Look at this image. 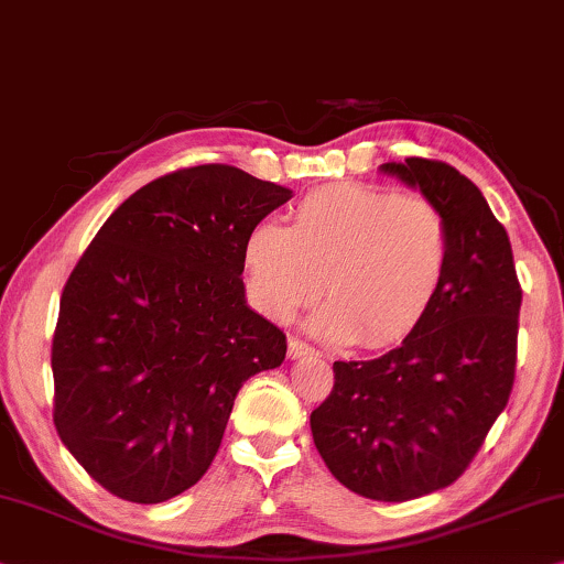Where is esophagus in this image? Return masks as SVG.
I'll return each mask as SVG.
<instances>
[{"label":"esophagus","mask_w":564,"mask_h":564,"mask_svg":"<svg viewBox=\"0 0 564 564\" xmlns=\"http://www.w3.org/2000/svg\"><path fill=\"white\" fill-rule=\"evenodd\" d=\"M310 354H313V348H310L305 340H300V338L288 340V356L290 358H302V356H310Z\"/></svg>","instance_id":"esophagus-1"}]
</instances>
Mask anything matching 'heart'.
I'll use <instances>...</instances> for the list:
<instances>
[{"instance_id": "b5f03b06", "label": "heart", "mask_w": 564, "mask_h": 564, "mask_svg": "<svg viewBox=\"0 0 564 564\" xmlns=\"http://www.w3.org/2000/svg\"><path fill=\"white\" fill-rule=\"evenodd\" d=\"M451 254L445 214L420 195L338 183L302 198L290 226L262 221L241 259L249 295L272 321H290L323 292L317 336L383 348L420 328L443 290Z\"/></svg>"}]
</instances>
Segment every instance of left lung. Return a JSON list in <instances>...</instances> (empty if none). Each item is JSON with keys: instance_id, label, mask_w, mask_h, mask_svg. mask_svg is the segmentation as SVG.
Segmentation results:
<instances>
[{"instance_id": "8db88e82", "label": "left lung", "mask_w": 564, "mask_h": 564, "mask_svg": "<svg viewBox=\"0 0 564 564\" xmlns=\"http://www.w3.org/2000/svg\"><path fill=\"white\" fill-rule=\"evenodd\" d=\"M445 214L443 290L402 346L336 361L330 397L310 414L333 476L373 501H410L463 476L503 412L517 371L521 288L506 228L484 193L437 160L383 162Z\"/></svg>"}]
</instances>
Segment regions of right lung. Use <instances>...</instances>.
Listing matches in <instances>:
<instances>
[{"mask_svg":"<svg viewBox=\"0 0 564 564\" xmlns=\"http://www.w3.org/2000/svg\"><path fill=\"white\" fill-rule=\"evenodd\" d=\"M290 187L231 165L158 177L121 203L63 288L55 430L124 501L198 484L243 381L276 369L284 333L247 305V234Z\"/></svg>","mask_w":564,"mask_h":564,"instance_id":"add662e5","label":"right lung"}]
</instances>
